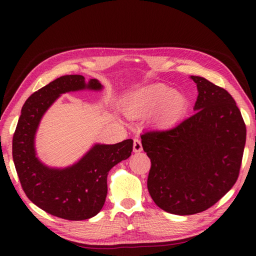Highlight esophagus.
Returning a JSON list of instances; mask_svg holds the SVG:
<instances>
[{
    "instance_id": "obj_1",
    "label": "esophagus",
    "mask_w": 256,
    "mask_h": 256,
    "mask_svg": "<svg viewBox=\"0 0 256 256\" xmlns=\"http://www.w3.org/2000/svg\"><path fill=\"white\" fill-rule=\"evenodd\" d=\"M143 148H142V143H140V140L138 138H134V142H133V150L135 153H140V152H142Z\"/></svg>"
}]
</instances>
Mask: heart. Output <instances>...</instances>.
Here are the masks:
<instances>
[{"label": "heart", "instance_id": "b5f03b06", "mask_svg": "<svg viewBox=\"0 0 256 256\" xmlns=\"http://www.w3.org/2000/svg\"><path fill=\"white\" fill-rule=\"evenodd\" d=\"M184 100L165 84H154L125 98L123 110L128 116L142 118L156 113L157 122L172 124L180 116Z\"/></svg>", "mask_w": 256, "mask_h": 256}]
</instances>
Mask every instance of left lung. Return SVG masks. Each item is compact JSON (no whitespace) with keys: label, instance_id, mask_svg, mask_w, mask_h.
Segmentation results:
<instances>
[{"label":"left lung","instance_id":"1","mask_svg":"<svg viewBox=\"0 0 256 256\" xmlns=\"http://www.w3.org/2000/svg\"><path fill=\"white\" fill-rule=\"evenodd\" d=\"M194 113L168 130H150L142 138L150 160L152 199L172 214L202 212L238 180L246 128L232 96L198 76Z\"/></svg>","mask_w":256,"mask_h":256}]
</instances>
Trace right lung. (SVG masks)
<instances>
[{"instance_id":"1","label":"right lung","mask_w":256,"mask_h":256,"mask_svg":"<svg viewBox=\"0 0 256 256\" xmlns=\"http://www.w3.org/2000/svg\"><path fill=\"white\" fill-rule=\"evenodd\" d=\"M100 90L101 84L84 76L69 74L34 92L24 103L13 135V160L20 186L38 208L58 218L79 221L92 218L102 209L108 194V174L118 162L128 158L133 140L113 145L96 144L77 164L64 170L50 168L38 160L34 138L46 110L64 92Z\"/></svg>"}]
</instances>
